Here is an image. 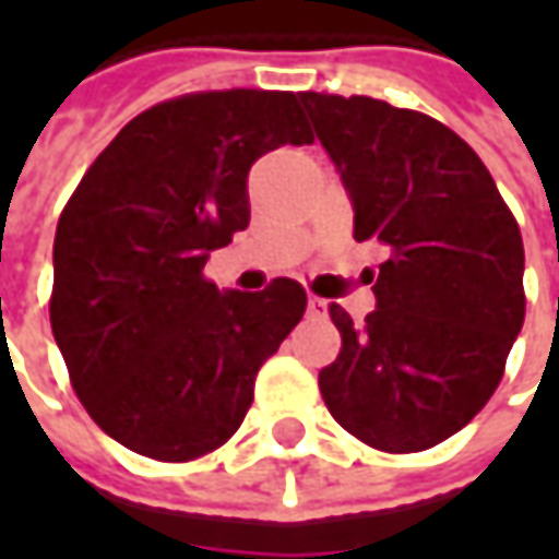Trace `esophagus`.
I'll use <instances>...</instances> for the list:
<instances>
[{
    "instance_id": "1",
    "label": "esophagus",
    "mask_w": 559,
    "mask_h": 559,
    "mask_svg": "<svg viewBox=\"0 0 559 559\" xmlns=\"http://www.w3.org/2000/svg\"><path fill=\"white\" fill-rule=\"evenodd\" d=\"M308 313H311V317H326V301L311 295V298H308Z\"/></svg>"
}]
</instances>
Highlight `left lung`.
Masks as SVG:
<instances>
[{
	"label": "left lung",
	"mask_w": 559,
	"mask_h": 559,
	"mask_svg": "<svg viewBox=\"0 0 559 559\" xmlns=\"http://www.w3.org/2000/svg\"><path fill=\"white\" fill-rule=\"evenodd\" d=\"M298 98L352 192L355 239L385 254L364 323L330 305L342 348L320 395L376 451L436 448L495 395L523 330L520 224L441 120L370 96Z\"/></svg>",
	"instance_id": "1"
}]
</instances>
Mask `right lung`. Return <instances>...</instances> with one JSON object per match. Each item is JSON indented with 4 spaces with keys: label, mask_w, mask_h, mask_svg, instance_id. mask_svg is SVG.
<instances>
[{
    "label": "right lung",
    "mask_w": 559,
    "mask_h": 559,
    "mask_svg": "<svg viewBox=\"0 0 559 559\" xmlns=\"http://www.w3.org/2000/svg\"><path fill=\"white\" fill-rule=\"evenodd\" d=\"M286 142H313L295 93L167 98L108 142L58 217L55 342L86 414L142 457L189 463L233 439L308 308L286 276L264 292L204 276L248 226L251 164Z\"/></svg>",
    "instance_id": "add662e5"
}]
</instances>
